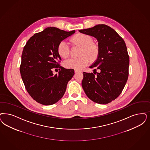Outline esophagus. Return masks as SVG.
<instances>
[{
    "instance_id": "1",
    "label": "esophagus",
    "mask_w": 150,
    "mask_h": 150,
    "mask_svg": "<svg viewBox=\"0 0 150 150\" xmlns=\"http://www.w3.org/2000/svg\"><path fill=\"white\" fill-rule=\"evenodd\" d=\"M80 72V71L77 70H75V74H76V73H78V72Z\"/></svg>"
}]
</instances>
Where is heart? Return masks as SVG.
Instances as JSON below:
<instances>
[{"mask_svg":"<svg viewBox=\"0 0 150 150\" xmlns=\"http://www.w3.org/2000/svg\"><path fill=\"white\" fill-rule=\"evenodd\" d=\"M71 41L74 45H79L83 48L79 58H70L64 62V67L68 69L80 70L85 67L90 60L95 61L98 55L99 50L97 45L93 43V39L91 37L84 34H78L73 36ZM57 52L63 58H67L70 55V48L67 42L62 40L57 46Z\"/></svg>","mask_w":150,"mask_h":150,"instance_id":"heart-1","label":"heart"}]
</instances>
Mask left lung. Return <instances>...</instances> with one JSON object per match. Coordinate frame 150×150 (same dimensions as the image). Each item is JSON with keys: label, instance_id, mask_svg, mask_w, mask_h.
I'll list each match as a JSON object with an SVG mask.
<instances>
[{"label": "left lung", "instance_id": "left-lung-1", "mask_svg": "<svg viewBox=\"0 0 150 150\" xmlns=\"http://www.w3.org/2000/svg\"><path fill=\"white\" fill-rule=\"evenodd\" d=\"M79 31L96 38L99 50L97 60L89 67L93 73L83 72V89L93 102L110 103L121 94L127 81L129 60L126 44L116 31L105 24ZM97 69L100 72H96Z\"/></svg>", "mask_w": 150, "mask_h": 150}]
</instances>
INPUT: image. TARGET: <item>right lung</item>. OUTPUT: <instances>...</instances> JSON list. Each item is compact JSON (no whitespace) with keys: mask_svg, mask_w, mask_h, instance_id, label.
I'll return each instance as SVG.
<instances>
[{"mask_svg":"<svg viewBox=\"0 0 150 150\" xmlns=\"http://www.w3.org/2000/svg\"><path fill=\"white\" fill-rule=\"evenodd\" d=\"M75 32L49 27L31 36L24 47L21 76L26 91L38 103L53 105L65 93L67 83L75 73L73 69L60 66L57 49L60 41ZM53 68L59 69L57 74H52Z\"/></svg>","mask_w":150,"mask_h":150,"instance_id":"1","label":"right lung"}]
</instances>
